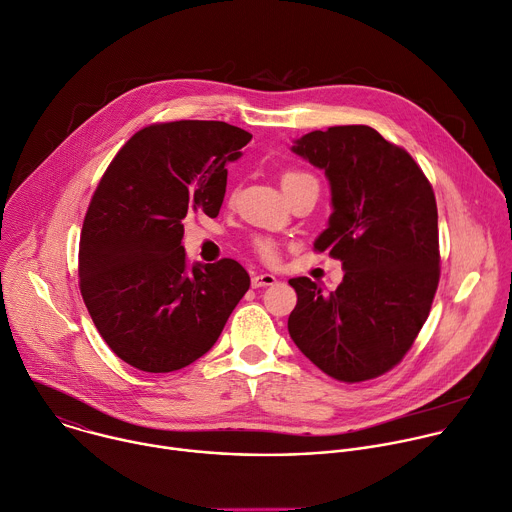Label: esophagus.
Returning a JSON list of instances; mask_svg holds the SVG:
<instances>
[{
    "instance_id": "34e87169",
    "label": "esophagus",
    "mask_w": 512,
    "mask_h": 512,
    "mask_svg": "<svg viewBox=\"0 0 512 512\" xmlns=\"http://www.w3.org/2000/svg\"><path fill=\"white\" fill-rule=\"evenodd\" d=\"M276 282V276L274 274H268V272H256L252 274V288H260V286H272Z\"/></svg>"
}]
</instances>
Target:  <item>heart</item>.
<instances>
[{
	"label": "heart",
	"instance_id": "heart-1",
	"mask_svg": "<svg viewBox=\"0 0 512 512\" xmlns=\"http://www.w3.org/2000/svg\"><path fill=\"white\" fill-rule=\"evenodd\" d=\"M300 179H315V177L309 175V173H304V171H286L282 175V187L290 185L294 181H300ZM256 250L264 260H276V256H278V250H276L274 242H270V240H258Z\"/></svg>",
	"mask_w": 512,
	"mask_h": 512
}]
</instances>
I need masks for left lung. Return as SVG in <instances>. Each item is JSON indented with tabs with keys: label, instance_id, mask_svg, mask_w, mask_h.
<instances>
[{
	"label": "left lung",
	"instance_id": "obj_1",
	"mask_svg": "<svg viewBox=\"0 0 512 512\" xmlns=\"http://www.w3.org/2000/svg\"><path fill=\"white\" fill-rule=\"evenodd\" d=\"M292 151L323 169L331 185L329 228L317 252L343 262V282L323 294L290 278L294 345L327 375L359 383L383 375L412 349L440 280L434 189L405 149L367 125L329 127Z\"/></svg>",
	"mask_w": 512,
	"mask_h": 512
}]
</instances>
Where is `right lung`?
Wrapping results in <instances>:
<instances>
[{"label":"right lung","mask_w":512,"mask_h":512,"mask_svg":"<svg viewBox=\"0 0 512 512\" xmlns=\"http://www.w3.org/2000/svg\"><path fill=\"white\" fill-rule=\"evenodd\" d=\"M252 135L222 121L135 133L102 175L78 252L86 309L117 357L169 373L206 355L250 288L232 258L187 270L181 220L220 214L230 161Z\"/></svg>","instance_id":"right-lung-1"}]
</instances>
